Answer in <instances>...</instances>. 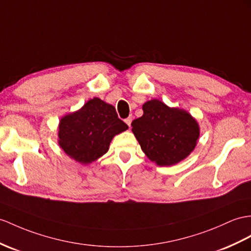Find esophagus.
<instances>
[{
	"mask_svg": "<svg viewBox=\"0 0 251 251\" xmlns=\"http://www.w3.org/2000/svg\"><path fill=\"white\" fill-rule=\"evenodd\" d=\"M126 124L127 125V126H131V122H132V117H127L126 120Z\"/></svg>",
	"mask_w": 251,
	"mask_h": 251,
	"instance_id": "34e87169",
	"label": "esophagus"
}]
</instances>
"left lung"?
I'll return each mask as SVG.
<instances>
[{"mask_svg":"<svg viewBox=\"0 0 251 251\" xmlns=\"http://www.w3.org/2000/svg\"><path fill=\"white\" fill-rule=\"evenodd\" d=\"M143 111L131 126L147 157L162 167L185 160L200 136L197 120L185 109L169 107L157 99L145 102Z\"/></svg>","mask_w":251,"mask_h":251,"instance_id":"1","label":"left lung"}]
</instances>
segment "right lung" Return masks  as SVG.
Instances as JSON below:
<instances>
[{"label":"right lung","instance_id":"right-lung-1","mask_svg":"<svg viewBox=\"0 0 251 251\" xmlns=\"http://www.w3.org/2000/svg\"><path fill=\"white\" fill-rule=\"evenodd\" d=\"M127 129L112 104L95 97L59 120L57 143L72 160L88 165L104 155L112 139Z\"/></svg>","mask_w":251,"mask_h":251}]
</instances>
